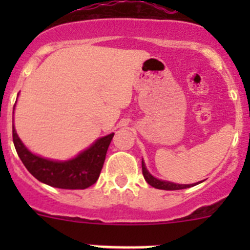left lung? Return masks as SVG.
<instances>
[{
	"label": "left lung",
	"instance_id": "left-lung-1",
	"mask_svg": "<svg viewBox=\"0 0 250 250\" xmlns=\"http://www.w3.org/2000/svg\"><path fill=\"white\" fill-rule=\"evenodd\" d=\"M141 168H143L144 178H145V180L147 181V184H150L152 188H161V190H181V188H188L192 186V184H191V185H180V184L169 183V181L158 180V179L153 178V176L147 172V169H146L145 167V163L144 162H141Z\"/></svg>",
	"mask_w": 250,
	"mask_h": 250
}]
</instances>
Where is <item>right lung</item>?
Listing matches in <instances>:
<instances>
[{"label": "right lung", "instance_id": "1", "mask_svg": "<svg viewBox=\"0 0 250 250\" xmlns=\"http://www.w3.org/2000/svg\"><path fill=\"white\" fill-rule=\"evenodd\" d=\"M113 134L97 140L94 145L67 162H54L30 152L18 137L13 125V143L18 156L37 180L58 188L83 190L97 183L104 166Z\"/></svg>", "mask_w": 250, "mask_h": 250}]
</instances>
